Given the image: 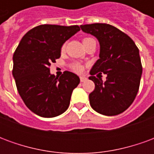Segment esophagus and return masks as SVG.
I'll use <instances>...</instances> for the list:
<instances>
[{"label": "esophagus", "instance_id": "obj_1", "mask_svg": "<svg viewBox=\"0 0 154 154\" xmlns=\"http://www.w3.org/2000/svg\"><path fill=\"white\" fill-rule=\"evenodd\" d=\"M87 78L86 77H84V76H81L80 77V81L82 82H85V81L87 80Z\"/></svg>", "mask_w": 154, "mask_h": 154}]
</instances>
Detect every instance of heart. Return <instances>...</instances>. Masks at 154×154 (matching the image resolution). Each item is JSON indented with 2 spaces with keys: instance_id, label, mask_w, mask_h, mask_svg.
I'll use <instances>...</instances> for the list:
<instances>
[{
  "instance_id": "heart-1",
  "label": "heart",
  "mask_w": 154,
  "mask_h": 154,
  "mask_svg": "<svg viewBox=\"0 0 154 154\" xmlns=\"http://www.w3.org/2000/svg\"><path fill=\"white\" fill-rule=\"evenodd\" d=\"M91 38H85L83 39V43L84 42H86L87 40H89ZM65 49V44H63V46H62V51H63ZM72 70H74L75 72H81L82 71V66L81 65L80 63H75L72 65Z\"/></svg>"
}]
</instances>
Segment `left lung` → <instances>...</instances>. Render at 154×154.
Masks as SVG:
<instances>
[{
    "label": "left lung",
    "instance_id": "8db88e82",
    "mask_svg": "<svg viewBox=\"0 0 154 154\" xmlns=\"http://www.w3.org/2000/svg\"><path fill=\"white\" fill-rule=\"evenodd\" d=\"M80 27L95 36L100 44V58L89 77L95 83V89L89 95L91 106L104 116L122 113L139 91L143 71L139 48L130 37L113 25L97 23ZM101 72L107 75L104 83L96 77Z\"/></svg>",
    "mask_w": 154,
    "mask_h": 154
}]
</instances>
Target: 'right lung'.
Returning a JSON list of instances; mask_svg holds the SVG:
<instances>
[{"mask_svg":"<svg viewBox=\"0 0 154 154\" xmlns=\"http://www.w3.org/2000/svg\"><path fill=\"white\" fill-rule=\"evenodd\" d=\"M80 30L78 25H41L28 31L13 55V77L25 106L36 115L52 118L65 112L77 75L65 71L60 77L50 73L49 66L61 56V48Z\"/></svg>","mask_w":154,"mask_h":154,"instance_id":"1","label":"right lung"}]
</instances>
